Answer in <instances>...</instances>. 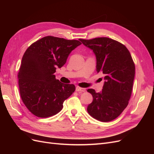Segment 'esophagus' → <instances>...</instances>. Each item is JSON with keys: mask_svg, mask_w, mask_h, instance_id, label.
Masks as SVG:
<instances>
[{"mask_svg": "<svg viewBox=\"0 0 154 154\" xmlns=\"http://www.w3.org/2000/svg\"><path fill=\"white\" fill-rule=\"evenodd\" d=\"M76 91L77 92H85V91H86V89H85V88H82V87H80L77 86V87H76Z\"/></svg>", "mask_w": 154, "mask_h": 154, "instance_id": "1", "label": "esophagus"}]
</instances>
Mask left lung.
<instances>
[{"mask_svg":"<svg viewBox=\"0 0 154 154\" xmlns=\"http://www.w3.org/2000/svg\"><path fill=\"white\" fill-rule=\"evenodd\" d=\"M80 40L96 54L97 72L105 75L100 92L87 90L93 97L87 112L100 122H110L122 114L131 97L135 76L132 56L125 45L107 37Z\"/></svg>","mask_w":154,"mask_h":154,"instance_id":"obj_1","label":"left lung"}]
</instances>
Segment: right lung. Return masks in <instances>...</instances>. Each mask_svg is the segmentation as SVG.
I'll return each mask as SVG.
<instances>
[{"label":"right lung","instance_id":"1","mask_svg":"<svg viewBox=\"0 0 154 154\" xmlns=\"http://www.w3.org/2000/svg\"><path fill=\"white\" fill-rule=\"evenodd\" d=\"M80 44L77 40L47 36L27 49L17 76L22 100L32 114L43 118L57 114L75 91L74 85L60 82L54 73Z\"/></svg>","mask_w":154,"mask_h":154}]
</instances>
